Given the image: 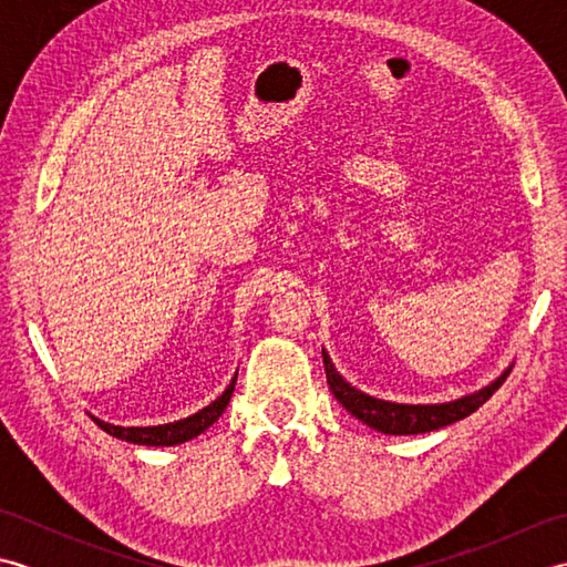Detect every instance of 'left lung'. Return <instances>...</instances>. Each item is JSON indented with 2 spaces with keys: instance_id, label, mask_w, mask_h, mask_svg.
Returning a JSON list of instances; mask_svg holds the SVG:
<instances>
[{
  "instance_id": "1",
  "label": "left lung",
  "mask_w": 567,
  "mask_h": 567,
  "mask_svg": "<svg viewBox=\"0 0 567 567\" xmlns=\"http://www.w3.org/2000/svg\"><path fill=\"white\" fill-rule=\"evenodd\" d=\"M321 355H323V370H327L329 388L336 400L346 406V412L353 414L358 421H363V424H368L370 429L388 433V436H414V433H429V431L455 424V421L470 416L475 409L483 406L489 396L495 394V390H499V384L507 380L512 370L509 365L499 378L485 384V388L457 396V400H451V402L400 404V402L378 400V396L355 390L353 384L346 382L341 372L336 370L327 348H323Z\"/></svg>"
}]
</instances>
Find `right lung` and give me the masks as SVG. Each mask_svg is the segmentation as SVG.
Instances as JSON below:
<instances>
[{
  "instance_id": "add662e5",
  "label": "right lung",
  "mask_w": 567,
  "mask_h": 567,
  "mask_svg": "<svg viewBox=\"0 0 567 567\" xmlns=\"http://www.w3.org/2000/svg\"><path fill=\"white\" fill-rule=\"evenodd\" d=\"M236 378L238 372L228 382V388L216 396L212 404H207L199 412H195L192 416H185L179 421H171V424H158V426H114V424H106V421L92 416L94 424H97L102 431L110 433V436L118 439V441H126V443H136V445H155V449H161V445H177V443H185L197 439L199 433L207 431L216 419L224 414V409L231 400L234 388H236Z\"/></svg>"
}]
</instances>
